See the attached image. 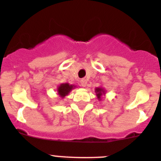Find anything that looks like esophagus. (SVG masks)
Here are the masks:
<instances>
[{
	"mask_svg": "<svg viewBox=\"0 0 161 161\" xmlns=\"http://www.w3.org/2000/svg\"><path fill=\"white\" fill-rule=\"evenodd\" d=\"M80 85H81L82 87H85L87 85V80L85 79L80 80Z\"/></svg>",
	"mask_w": 161,
	"mask_h": 161,
	"instance_id": "obj_1",
	"label": "esophagus"
}]
</instances>
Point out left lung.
<instances>
[{"label": "left lung", "mask_w": 161, "mask_h": 161, "mask_svg": "<svg viewBox=\"0 0 161 161\" xmlns=\"http://www.w3.org/2000/svg\"><path fill=\"white\" fill-rule=\"evenodd\" d=\"M95 93H96V96L98 101H102V95L105 96V94H106V90L102 87H97L95 89Z\"/></svg>", "instance_id": "left-lung-1"}]
</instances>
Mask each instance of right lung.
I'll return each instance as SVG.
<instances>
[{"mask_svg":"<svg viewBox=\"0 0 161 161\" xmlns=\"http://www.w3.org/2000/svg\"><path fill=\"white\" fill-rule=\"evenodd\" d=\"M76 86L75 85H70L68 83L60 84L57 88V93L62 99L69 94L71 91L74 89Z\"/></svg>","mask_w":161,"mask_h":161,"instance_id":"1","label":"right lung"}]
</instances>
